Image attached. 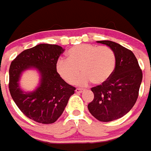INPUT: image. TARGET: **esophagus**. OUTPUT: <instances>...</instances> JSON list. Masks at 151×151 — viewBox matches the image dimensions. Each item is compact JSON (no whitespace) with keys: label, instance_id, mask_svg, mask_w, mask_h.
Masks as SVG:
<instances>
[{"label":"esophagus","instance_id":"obj_1","mask_svg":"<svg viewBox=\"0 0 151 151\" xmlns=\"http://www.w3.org/2000/svg\"><path fill=\"white\" fill-rule=\"evenodd\" d=\"M75 92L76 93H81L83 92V89H81V88H77L75 90Z\"/></svg>","mask_w":151,"mask_h":151}]
</instances>
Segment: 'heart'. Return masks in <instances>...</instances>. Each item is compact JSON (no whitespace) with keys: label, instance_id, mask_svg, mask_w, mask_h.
I'll use <instances>...</instances> for the list:
<instances>
[{"label":"heart","instance_id":"obj_1","mask_svg":"<svg viewBox=\"0 0 151 151\" xmlns=\"http://www.w3.org/2000/svg\"><path fill=\"white\" fill-rule=\"evenodd\" d=\"M116 65L115 55L109 47L82 44L71 48L67 59H59L56 70L66 83L72 84L81 72L75 85L85 86L91 81L103 85L112 76Z\"/></svg>","mask_w":151,"mask_h":151}]
</instances>
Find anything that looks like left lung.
Instances as JSON below:
<instances>
[{
    "instance_id": "8db88e82",
    "label": "left lung",
    "mask_w": 151,
    "mask_h": 151,
    "mask_svg": "<svg viewBox=\"0 0 151 151\" xmlns=\"http://www.w3.org/2000/svg\"><path fill=\"white\" fill-rule=\"evenodd\" d=\"M114 52L116 65L104 84L92 88L94 99L88 105L91 114L100 122L121 118L129 113L138 98L143 73L132 51L114 41H99Z\"/></svg>"
}]
</instances>
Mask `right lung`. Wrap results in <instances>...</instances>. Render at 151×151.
Returning a JSON list of instances; mask_svg holds the SVG:
<instances>
[{"label":"right lung","instance_id":"1","mask_svg":"<svg viewBox=\"0 0 151 151\" xmlns=\"http://www.w3.org/2000/svg\"><path fill=\"white\" fill-rule=\"evenodd\" d=\"M64 49L61 46L40 44L22 52L11 63L9 91L19 110L29 119L42 124L54 123L62 115L75 88L68 85L56 70ZM28 69L39 72L40 81L34 91L20 87L22 73Z\"/></svg>","mask_w":151,"mask_h":151}]
</instances>
